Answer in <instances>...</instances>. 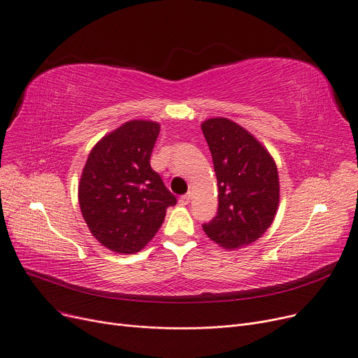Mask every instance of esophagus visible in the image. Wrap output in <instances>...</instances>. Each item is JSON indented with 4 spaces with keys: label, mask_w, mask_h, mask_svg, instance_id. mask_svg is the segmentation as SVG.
Here are the masks:
<instances>
[{
    "label": "esophagus",
    "mask_w": 358,
    "mask_h": 358,
    "mask_svg": "<svg viewBox=\"0 0 358 358\" xmlns=\"http://www.w3.org/2000/svg\"><path fill=\"white\" fill-rule=\"evenodd\" d=\"M178 201H180V204H181V206H187V204L190 203V194H184V196H181Z\"/></svg>",
    "instance_id": "1"
}]
</instances>
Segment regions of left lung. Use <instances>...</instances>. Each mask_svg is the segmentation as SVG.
<instances>
[{
    "mask_svg": "<svg viewBox=\"0 0 358 358\" xmlns=\"http://www.w3.org/2000/svg\"><path fill=\"white\" fill-rule=\"evenodd\" d=\"M217 178V213L203 231L224 250L255 242L274 220L280 184L268 150L235 122L216 117L201 123Z\"/></svg>",
    "mask_w": 358,
    "mask_h": 358,
    "instance_id": "8db88e82",
    "label": "left lung"
}]
</instances>
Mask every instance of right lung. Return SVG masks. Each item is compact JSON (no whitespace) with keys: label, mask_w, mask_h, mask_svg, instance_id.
I'll list each match as a JSON object with an SVG mask.
<instances>
[{"label":"right lung","mask_w":358,"mask_h":358,"mask_svg":"<svg viewBox=\"0 0 358 358\" xmlns=\"http://www.w3.org/2000/svg\"><path fill=\"white\" fill-rule=\"evenodd\" d=\"M158 135L157 122H126L91 149L83 169V217L92 236L115 252H139L161 228L166 209L177 203L150 168Z\"/></svg>","instance_id":"right-lung-1"}]
</instances>
